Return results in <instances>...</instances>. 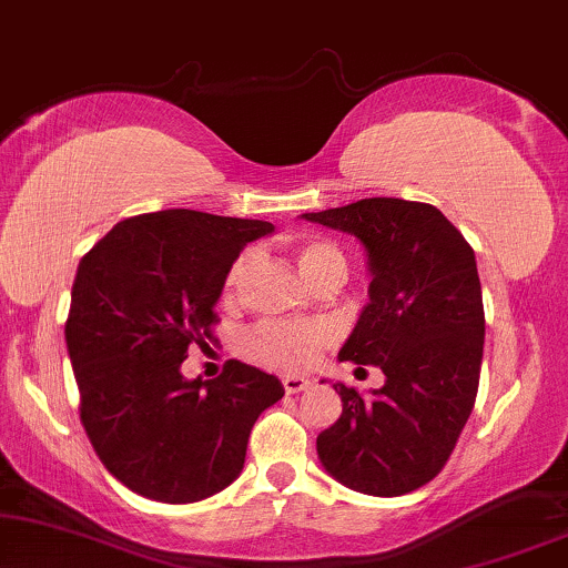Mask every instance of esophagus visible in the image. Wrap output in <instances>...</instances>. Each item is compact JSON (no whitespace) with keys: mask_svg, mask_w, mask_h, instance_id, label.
<instances>
[{"mask_svg":"<svg viewBox=\"0 0 568 568\" xmlns=\"http://www.w3.org/2000/svg\"><path fill=\"white\" fill-rule=\"evenodd\" d=\"M282 385H284V390L286 393H302V390H307L310 387V379H305V377H297V375H286L284 379H282Z\"/></svg>","mask_w":568,"mask_h":568,"instance_id":"1","label":"esophagus"}]
</instances>
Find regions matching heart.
<instances>
[{
  "label": "heart",
  "instance_id": "b5f03b06",
  "mask_svg": "<svg viewBox=\"0 0 568 568\" xmlns=\"http://www.w3.org/2000/svg\"><path fill=\"white\" fill-rule=\"evenodd\" d=\"M253 255L243 253L232 263L227 276H224V294L235 292V286L243 282V276L251 268ZM294 261L302 271V276L310 284L317 286L328 278H344L346 276V258L336 245L321 237L300 240L294 245ZM331 341V331L317 323H261L245 336V348L253 359L261 364H268L274 369L297 372L305 369L315 362L321 348Z\"/></svg>",
  "mask_w": 568,
  "mask_h": 568
}]
</instances>
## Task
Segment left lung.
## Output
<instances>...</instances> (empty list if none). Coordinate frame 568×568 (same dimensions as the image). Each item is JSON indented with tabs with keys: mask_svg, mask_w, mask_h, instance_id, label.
Here are the masks:
<instances>
[{
	"mask_svg": "<svg viewBox=\"0 0 568 568\" xmlns=\"http://www.w3.org/2000/svg\"><path fill=\"white\" fill-rule=\"evenodd\" d=\"M302 216L367 251L369 302L338 359L385 375L369 398L333 385L344 410L317 434V457L354 491H416L445 468L476 403L486 336L476 253L422 201L362 199Z\"/></svg>",
	"mask_w": 568,
	"mask_h": 568,
	"instance_id": "left-lung-1",
	"label": "left lung"
}]
</instances>
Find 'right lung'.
Returning <instances> with one entry per match:
<instances>
[{
  "instance_id": "obj_1",
  "label": "right lung",
  "mask_w": 568,
  "mask_h": 568,
  "mask_svg": "<svg viewBox=\"0 0 568 568\" xmlns=\"http://www.w3.org/2000/svg\"><path fill=\"white\" fill-rule=\"evenodd\" d=\"M274 224L165 209L115 224L80 261L67 352L80 418L100 463L146 499L191 504L240 476L251 429L282 400L274 375L237 359L185 379L191 344L212 338L214 305L240 251Z\"/></svg>"
}]
</instances>
